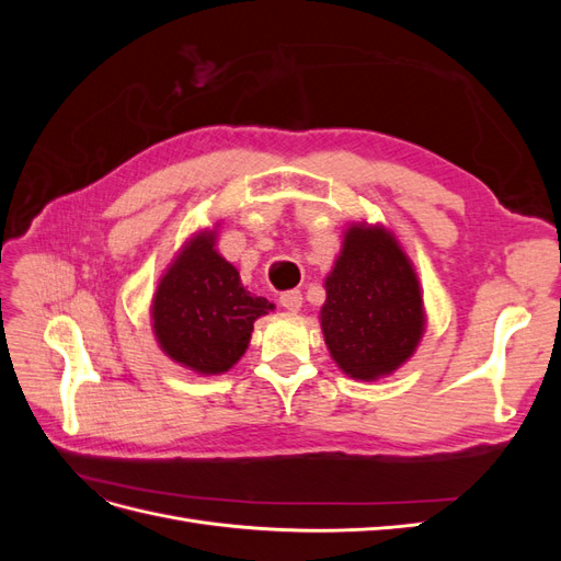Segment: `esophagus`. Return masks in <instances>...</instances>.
<instances>
[{
    "instance_id": "34e87169",
    "label": "esophagus",
    "mask_w": 561,
    "mask_h": 561,
    "mask_svg": "<svg viewBox=\"0 0 561 561\" xmlns=\"http://www.w3.org/2000/svg\"><path fill=\"white\" fill-rule=\"evenodd\" d=\"M280 307L290 313H297L301 309V293L299 290H287L280 295Z\"/></svg>"
}]
</instances>
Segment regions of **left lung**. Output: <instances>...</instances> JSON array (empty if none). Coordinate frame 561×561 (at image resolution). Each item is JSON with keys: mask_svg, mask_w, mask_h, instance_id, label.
<instances>
[{"mask_svg": "<svg viewBox=\"0 0 561 561\" xmlns=\"http://www.w3.org/2000/svg\"><path fill=\"white\" fill-rule=\"evenodd\" d=\"M320 330L336 367L355 381L390 377L426 332L423 290L412 260L383 225L351 222L325 276Z\"/></svg>", "mask_w": 561, "mask_h": 561, "instance_id": "1", "label": "left lung"}]
</instances>
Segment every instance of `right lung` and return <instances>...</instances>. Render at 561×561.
Returning <instances> with one entry per match:
<instances>
[{"instance_id": "right-lung-1", "label": "right lung", "mask_w": 561, "mask_h": 561, "mask_svg": "<svg viewBox=\"0 0 561 561\" xmlns=\"http://www.w3.org/2000/svg\"><path fill=\"white\" fill-rule=\"evenodd\" d=\"M217 227L192 233L151 297V330L173 363L201 377L225 375L248 351L254 320L276 307L250 295L215 250Z\"/></svg>"}]
</instances>
